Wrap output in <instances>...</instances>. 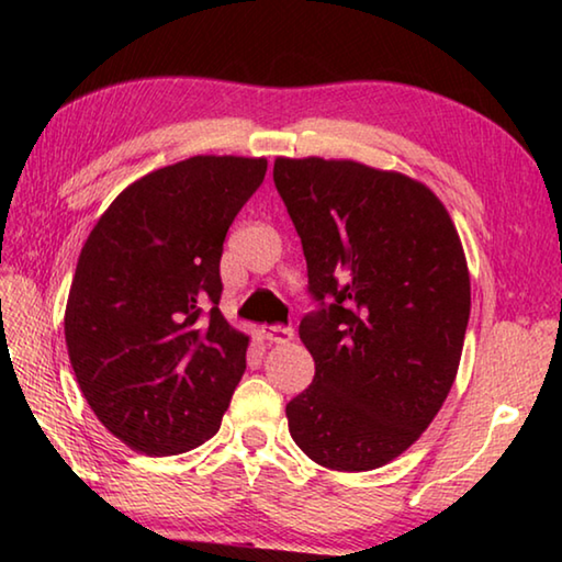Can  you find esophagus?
Listing matches in <instances>:
<instances>
[{"mask_svg":"<svg viewBox=\"0 0 562 562\" xmlns=\"http://www.w3.org/2000/svg\"><path fill=\"white\" fill-rule=\"evenodd\" d=\"M262 337L272 341V345H288V341H292L294 331L290 327H272V325H265L262 329Z\"/></svg>","mask_w":562,"mask_h":562,"instance_id":"esophagus-1","label":"esophagus"}]
</instances>
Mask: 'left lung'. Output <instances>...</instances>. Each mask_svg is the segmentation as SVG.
<instances>
[{
	"instance_id": "8db88e82",
	"label": "left lung",
	"mask_w": 562,
	"mask_h": 562,
	"mask_svg": "<svg viewBox=\"0 0 562 562\" xmlns=\"http://www.w3.org/2000/svg\"><path fill=\"white\" fill-rule=\"evenodd\" d=\"M307 258L300 322L315 382L288 404L294 443L331 471L394 461L449 396L471 315L459 231L429 186L349 158H274Z\"/></svg>"
}]
</instances>
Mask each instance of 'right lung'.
I'll use <instances>...</instances> for the list:
<instances>
[{"mask_svg":"<svg viewBox=\"0 0 562 562\" xmlns=\"http://www.w3.org/2000/svg\"><path fill=\"white\" fill-rule=\"evenodd\" d=\"M268 158L193 156L133 180L81 247L64 312L91 412L128 449L176 456L217 434L250 337L223 317L227 227Z\"/></svg>","mask_w":562,"mask_h":562,"instance_id":"obj_1","label":"right lung"}]
</instances>
